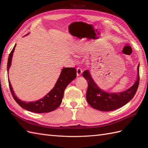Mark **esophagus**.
<instances>
[{"mask_svg": "<svg viewBox=\"0 0 148 148\" xmlns=\"http://www.w3.org/2000/svg\"><path fill=\"white\" fill-rule=\"evenodd\" d=\"M83 71L82 70V69L80 68V67H77V76H80L81 75V74L82 73Z\"/></svg>", "mask_w": 148, "mask_h": 148, "instance_id": "1", "label": "esophagus"}]
</instances>
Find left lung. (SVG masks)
Returning a JSON list of instances; mask_svg holds the SVG:
<instances>
[{
	"label": "left lung",
	"mask_w": 148,
	"mask_h": 148,
	"mask_svg": "<svg viewBox=\"0 0 148 148\" xmlns=\"http://www.w3.org/2000/svg\"><path fill=\"white\" fill-rule=\"evenodd\" d=\"M138 78L135 83L125 91L119 93H109L103 91L94 82L88 70L83 73V77L88 82L86 100L93 108L101 111H111L120 108L130 101L138 89L140 82V71L138 66Z\"/></svg>",
	"instance_id": "left-lung-1"
}]
</instances>
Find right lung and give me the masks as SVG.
Wrapping results in <instances>:
<instances>
[{
  "label": "right lung",
  "instance_id": "1",
  "mask_svg": "<svg viewBox=\"0 0 148 148\" xmlns=\"http://www.w3.org/2000/svg\"><path fill=\"white\" fill-rule=\"evenodd\" d=\"M15 46L16 45L13 47L8 57L7 71H8L11 65L13 53L14 52ZM76 77H77V70L73 67L63 69L53 88L45 97L35 102H26L21 101L15 96L9 79H8V84L13 99L22 108L34 113H46L56 110L60 105L65 88Z\"/></svg>",
  "mask_w": 148,
  "mask_h": 148
}]
</instances>
